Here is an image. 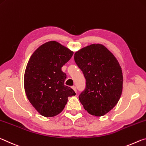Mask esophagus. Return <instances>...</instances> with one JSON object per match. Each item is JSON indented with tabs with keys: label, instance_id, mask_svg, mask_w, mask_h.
I'll return each instance as SVG.
<instances>
[{
	"label": "esophagus",
	"instance_id": "esophagus-1",
	"mask_svg": "<svg viewBox=\"0 0 146 146\" xmlns=\"http://www.w3.org/2000/svg\"><path fill=\"white\" fill-rule=\"evenodd\" d=\"M72 89H73L74 90L76 93L77 92V90H76V87H74H74H72Z\"/></svg>",
	"mask_w": 146,
	"mask_h": 146
}]
</instances>
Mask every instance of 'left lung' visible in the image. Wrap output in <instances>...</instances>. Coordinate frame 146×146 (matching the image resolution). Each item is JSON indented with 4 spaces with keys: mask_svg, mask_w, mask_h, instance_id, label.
Returning a JSON list of instances; mask_svg holds the SVG:
<instances>
[{
    "mask_svg": "<svg viewBox=\"0 0 146 146\" xmlns=\"http://www.w3.org/2000/svg\"><path fill=\"white\" fill-rule=\"evenodd\" d=\"M74 61L86 80L79 100L89 114L105 115L117 104L122 92V70L118 60L104 45L92 44L76 52Z\"/></svg>",
    "mask_w": 146,
    "mask_h": 146,
    "instance_id": "left-lung-1",
    "label": "left lung"
}]
</instances>
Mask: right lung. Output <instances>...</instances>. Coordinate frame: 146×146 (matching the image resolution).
Returning a JSON list of instances; mask_svg holds the SVG:
<instances>
[{
    "label": "right lung",
    "mask_w": 146,
    "mask_h": 146,
    "mask_svg": "<svg viewBox=\"0 0 146 146\" xmlns=\"http://www.w3.org/2000/svg\"><path fill=\"white\" fill-rule=\"evenodd\" d=\"M74 52L56 41L42 44L33 52L26 66L24 86L28 100L38 113L45 117L63 111L69 96L76 95L64 85L66 75L61 67Z\"/></svg>",
    "instance_id": "right-lung-1"
}]
</instances>
